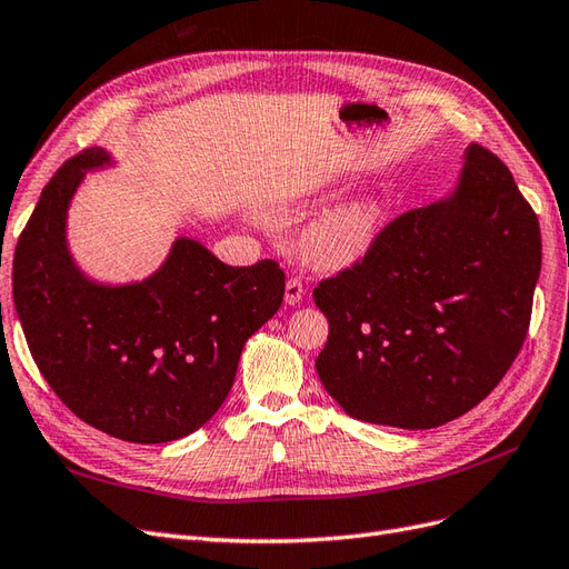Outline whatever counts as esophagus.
<instances>
[{"label": "esophagus", "instance_id": "34e87169", "mask_svg": "<svg viewBox=\"0 0 569 569\" xmlns=\"http://www.w3.org/2000/svg\"><path fill=\"white\" fill-rule=\"evenodd\" d=\"M305 296V286L300 279H288L286 281V305H298Z\"/></svg>", "mask_w": 569, "mask_h": 569}]
</instances>
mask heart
<instances>
[{
  "instance_id": "obj_1",
  "label": "heart",
  "mask_w": 569,
  "mask_h": 569,
  "mask_svg": "<svg viewBox=\"0 0 569 569\" xmlns=\"http://www.w3.org/2000/svg\"><path fill=\"white\" fill-rule=\"evenodd\" d=\"M382 210L371 196L342 200L309 217L298 243L305 260L321 269H338L361 260L376 243Z\"/></svg>"
}]
</instances>
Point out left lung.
<instances>
[{"label": "left lung", "instance_id": "8db88e82", "mask_svg": "<svg viewBox=\"0 0 569 569\" xmlns=\"http://www.w3.org/2000/svg\"><path fill=\"white\" fill-rule=\"evenodd\" d=\"M539 271L535 210L497 156L468 146L447 198L392 219L359 262L315 288L326 392L376 426L428 430L463 416L516 361Z\"/></svg>", "mask_w": 569, "mask_h": 569}]
</instances>
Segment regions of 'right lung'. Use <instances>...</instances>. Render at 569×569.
<instances>
[{
	"label": "right lung",
	"mask_w": 569,
	"mask_h": 569,
	"mask_svg": "<svg viewBox=\"0 0 569 569\" xmlns=\"http://www.w3.org/2000/svg\"><path fill=\"white\" fill-rule=\"evenodd\" d=\"M103 149L70 158L44 187L13 254V305L30 355L84 423L137 445L187 437L222 407L246 340L283 302L273 260L229 267L177 238L149 279L106 286L84 277L66 238L70 200Z\"/></svg>",
	"instance_id": "obj_1"
}]
</instances>
